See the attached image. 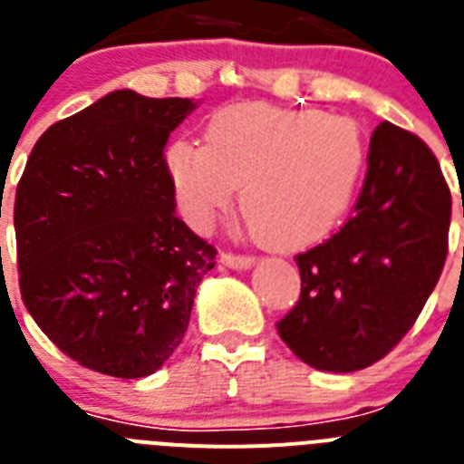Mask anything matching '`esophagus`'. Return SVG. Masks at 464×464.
<instances>
[{
    "label": "esophagus",
    "instance_id": "34e87169",
    "mask_svg": "<svg viewBox=\"0 0 464 464\" xmlns=\"http://www.w3.org/2000/svg\"><path fill=\"white\" fill-rule=\"evenodd\" d=\"M255 261H256L255 256H249V255H233V252H224V255H221V264L228 266V268H236V271L252 268Z\"/></svg>",
    "mask_w": 464,
    "mask_h": 464
}]
</instances>
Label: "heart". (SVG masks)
<instances>
[{
  "label": "heart",
  "instance_id": "1",
  "mask_svg": "<svg viewBox=\"0 0 464 464\" xmlns=\"http://www.w3.org/2000/svg\"><path fill=\"white\" fill-rule=\"evenodd\" d=\"M163 163L188 224L209 227L243 187V212L261 240L296 249L322 240L345 215L366 149L345 116L237 102L209 116L205 144H168Z\"/></svg>",
  "mask_w": 464,
  "mask_h": 464
}]
</instances>
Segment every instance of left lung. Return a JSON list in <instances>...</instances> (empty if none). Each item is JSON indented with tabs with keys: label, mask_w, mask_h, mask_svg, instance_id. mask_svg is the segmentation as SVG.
Listing matches in <instances>:
<instances>
[{
	"label": "left lung",
	"mask_w": 464,
	"mask_h": 464,
	"mask_svg": "<svg viewBox=\"0 0 464 464\" xmlns=\"http://www.w3.org/2000/svg\"><path fill=\"white\" fill-rule=\"evenodd\" d=\"M449 227L450 191L437 156L382 121L353 217L294 259L301 296L276 324L282 341L320 372H360L382 360L437 287Z\"/></svg>",
	"instance_id": "left-lung-1"
}]
</instances>
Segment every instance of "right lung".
I'll return each mask as SVG.
<instances>
[{
	"label": "right lung",
	"instance_id": "1",
	"mask_svg": "<svg viewBox=\"0 0 464 464\" xmlns=\"http://www.w3.org/2000/svg\"><path fill=\"white\" fill-rule=\"evenodd\" d=\"M188 98L114 91L37 140L15 188L23 304L67 357L154 373L182 343L217 249L175 215L168 137Z\"/></svg>",
	"mask_w": 464,
	"mask_h": 464
}]
</instances>
